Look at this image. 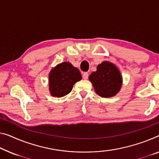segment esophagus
<instances>
[{
	"instance_id": "34e87169",
	"label": "esophagus",
	"mask_w": 159,
	"mask_h": 159,
	"mask_svg": "<svg viewBox=\"0 0 159 159\" xmlns=\"http://www.w3.org/2000/svg\"><path fill=\"white\" fill-rule=\"evenodd\" d=\"M88 77H89V74H88V72H84V73H83V75H82V77H83V79L87 80V79H88Z\"/></svg>"
}]
</instances>
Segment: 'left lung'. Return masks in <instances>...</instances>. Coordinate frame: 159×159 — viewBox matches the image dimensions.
<instances>
[{"label":"left lung","mask_w":159,"mask_h":159,"mask_svg":"<svg viewBox=\"0 0 159 159\" xmlns=\"http://www.w3.org/2000/svg\"><path fill=\"white\" fill-rule=\"evenodd\" d=\"M96 93L102 97H112L120 91L122 76L116 66L109 61H103L97 65V71L89 76Z\"/></svg>","instance_id":"8db88e82"}]
</instances>
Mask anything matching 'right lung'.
Listing matches in <instances>:
<instances>
[{
    "label": "right lung",
    "instance_id": "obj_1",
    "mask_svg": "<svg viewBox=\"0 0 159 159\" xmlns=\"http://www.w3.org/2000/svg\"><path fill=\"white\" fill-rule=\"evenodd\" d=\"M82 80L80 70L70 62L56 65L49 73V91L52 97H62L69 94L73 85Z\"/></svg>",
    "mask_w": 159,
    "mask_h": 159
}]
</instances>
